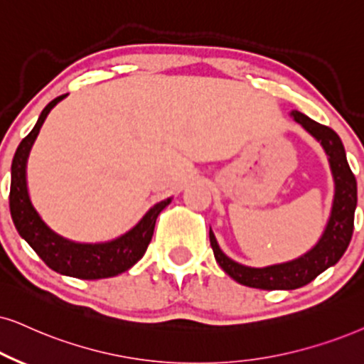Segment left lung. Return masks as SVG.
Here are the masks:
<instances>
[{
  "label": "left lung",
  "instance_id": "obj_1",
  "mask_svg": "<svg viewBox=\"0 0 364 364\" xmlns=\"http://www.w3.org/2000/svg\"><path fill=\"white\" fill-rule=\"evenodd\" d=\"M291 116L312 137L321 142L328 154L331 173L334 178L333 210H331L329 222L326 225L323 237L319 238L314 248H311L307 254L296 260L255 269V267L238 264L225 255L216 243L213 232L210 230V243L213 248L215 259L225 272L238 284L254 289H264V291H275V289L292 291V289L309 284L326 269L338 264L351 242L354 228V210L358 203L356 178L348 164L341 139L333 129L312 121L299 110H292Z\"/></svg>",
  "mask_w": 364,
  "mask_h": 364
}]
</instances>
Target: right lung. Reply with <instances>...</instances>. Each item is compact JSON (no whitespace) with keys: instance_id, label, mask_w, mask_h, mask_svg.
<instances>
[{"instance_id":"obj_1","label":"right lung","mask_w":364,"mask_h":364,"mask_svg":"<svg viewBox=\"0 0 364 364\" xmlns=\"http://www.w3.org/2000/svg\"><path fill=\"white\" fill-rule=\"evenodd\" d=\"M65 95L53 99L41 110L35 127L18 146L11 163V218L20 237L28 242L36 255L55 272L87 280L114 277V275L126 272L137 260L142 259L151 238H153L156 218L171 203V198L156 203L142 216V220L134 228H131L116 240L104 243H77L55 233L41 220L30 201L28 188H26V161H28L30 149L38 136L41 124L45 122L50 110Z\"/></svg>"}]
</instances>
